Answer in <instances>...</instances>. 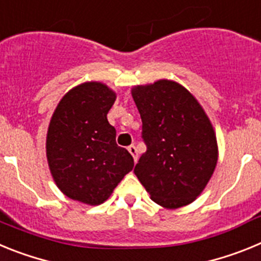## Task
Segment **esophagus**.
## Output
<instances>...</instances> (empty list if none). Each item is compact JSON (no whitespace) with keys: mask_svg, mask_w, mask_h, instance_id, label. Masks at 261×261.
Masks as SVG:
<instances>
[{"mask_svg":"<svg viewBox=\"0 0 261 261\" xmlns=\"http://www.w3.org/2000/svg\"><path fill=\"white\" fill-rule=\"evenodd\" d=\"M128 151H129V153H130V155L133 156V159H135V162H137L138 154H137V149H136L135 145H130V146H128Z\"/></svg>","mask_w":261,"mask_h":261,"instance_id":"obj_1","label":"esophagus"}]
</instances>
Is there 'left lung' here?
<instances>
[{
  "label": "left lung",
  "mask_w": 261,
  "mask_h": 261,
  "mask_svg": "<svg viewBox=\"0 0 261 261\" xmlns=\"http://www.w3.org/2000/svg\"><path fill=\"white\" fill-rule=\"evenodd\" d=\"M132 96L146 151L135 167L150 199L167 209L201 195L218 161L214 128L197 99L175 81L137 85Z\"/></svg>",
  "instance_id": "left-lung-1"
}]
</instances>
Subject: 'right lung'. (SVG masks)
Segmentation results:
<instances>
[{
    "instance_id": "add662e5",
    "label": "right lung",
    "mask_w": 261,
    "mask_h": 261,
    "mask_svg": "<svg viewBox=\"0 0 261 261\" xmlns=\"http://www.w3.org/2000/svg\"><path fill=\"white\" fill-rule=\"evenodd\" d=\"M116 93L102 82L69 90L50 117L45 150L53 180L65 196L99 205L132 171L133 156L117 146L116 130L107 120Z\"/></svg>"
}]
</instances>
